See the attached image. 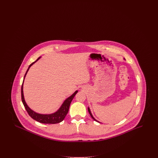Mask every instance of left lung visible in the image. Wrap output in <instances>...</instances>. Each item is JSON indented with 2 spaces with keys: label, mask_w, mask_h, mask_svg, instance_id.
Instances as JSON below:
<instances>
[{
  "label": "left lung",
  "mask_w": 158,
  "mask_h": 158,
  "mask_svg": "<svg viewBox=\"0 0 158 158\" xmlns=\"http://www.w3.org/2000/svg\"><path fill=\"white\" fill-rule=\"evenodd\" d=\"M88 112H89V114H90V116H91V117H92V118H93L94 120L96 121H97V122H99L97 120H96V119H95V118L93 117V115H92V113H91V112H90V109H89V107L88 108ZM99 123H100V122H99Z\"/></svg>",
  "instance_id": "obj_1"
}]
</instances>
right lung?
I'll return each mask as SVG.
<instances>
[{
	"label": "right lung",
	"mask_w": 158,
	"mask_h": 158,
	"mask_svg": "<svg viewBox=\"0 0 158 158\" xmlns=\"http://www.w3.org/2000/svg\"><path fill=\"white\" fill-rule=\"evenodd\" d=\"M40 57H38L36 61H35L34 62H33L31 64L29 68L27 69V71L26 72L25 75L24 76L23 85H22V86H21V99H22V101H23V104L24 105L25 108L27 110V113H28L29 115L34 120L38 121L41 123H44V124H56V123H59L61 122L65 118L66 115H67L68 111H69V106L70 105V103H71L72 99H73L74 97L75 96L76 94L77 93L78 91L76 90L75 92L70 97H69V98H67L63 102L62 105H61L60 108L56 112L53 113V114H41L35 113V111H34L33 110H32L31 108H30V107L27 104V103L25 101V99H24V97H23V84L25 77L27 75L29 69L34 63H35L37 60H39L40 59Z\"/></svg>",
	"instance_id": "add662e5"
}]
</instances>
